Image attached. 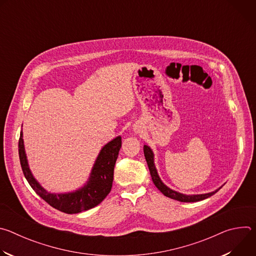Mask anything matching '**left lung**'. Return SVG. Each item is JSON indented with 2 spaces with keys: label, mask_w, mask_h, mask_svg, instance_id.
Segmentation results:
<instances>
[{
  "label": "left lung",
  "mask_w": 256,
  "mask_h": 256,
  "mask_svg": "<svg viewBox=\"0 0 256 256\" xmlns=\"http://www.w3.org/2000/svg\"><path fill=\"white\" fill-rule=\"evenodd\" d=\"M144 154L146 161H147V164H148V167H149V170H150L151 177H152L154 184L167 198H173L175 200L182 202H200V200H206V198L212 196V194H214L218 190H220V188H218L216 190H214L212 192H208V194H192V196H186V194H182L180 192H174V190H170L169 188H167L161 181V179L158 175L157 169L155 167V164H154L153 151L151 150L150 147H148L147 144L144 146Z\"/></svg>",
  "instance_id": "1"
}]
</instances>
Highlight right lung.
Returning a JSON list of instances; mask_svg holds the SVG:
<instances>
[{"label": "right lung", "mask_w": 256, "mask_h": 256, "mask_svg": "<svg viewBox=\"0 0 256 256\" xmlns=\"http://www.w3.org/2000/svg\"><path fill=\"white\" fill-rule=\"evenodd\" d=\"M18 148L23 174L32 190L52 208L66 214H78L96 206L110 192L114 165L122 148V138L116 136L101 149L89 180L82 188L74 192L60 194L48 192L33 177L25 154L22 132H20Z\"/></svg>", "instance_id": "obj_1"}]
</instances>
